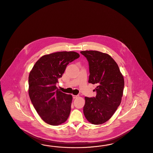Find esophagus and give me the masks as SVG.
Wrapping results in <instances>:
<instances>
[{
    "label": "esophagus",
    "instance_id": "obj_1",
    "mask_svg": "<svg viewBox=\"0 0 153 153\" xmlns=\"http://www.w3.org/2000/svg\"><path fill=\"white\" fill-rule=\"evenodd\" d=\"M73 96V98L74 99H75V98H77L78 97H79V95H72Z\"/></svg>",
    "mask_w": 153,
    "mask_h": 153
}]
</instances>
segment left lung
Segmentation results:
<instances>
[{
  "label": "left lung",
  "mask_w": 153,
  "mask_h": 153,
  "mask_svg": "<svg viewBox=\"0 0 153 153\" xmlns=\"http://www.w3.org/2000/svg\"><path fill=\"white\" fill-rule=\"evenodd\" d=\"M89 66V82L97 85L95 97H85L83 108L86 119L95 125L108 121L121 103L124 79L115 61L105 53L98 51L80 52Z\"/></svg>",
  "instance_id": "left-lung-1"
}]
</instances>
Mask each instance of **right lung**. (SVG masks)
Wrapping results in <instances>:
<instances>
[{
	"label": "right lung",
	"mask_w": 153,
	"mask_h": 153,
	"mask_svg": "<svg viewBox=\"0 0 153 153\" xmlns=\"http://www.w3.org/2000/svg\"><path fill=\"white\" fill-rule=\"evenodd\" d=\"M79 57L74 51H62L42 56L29 76V95L42 120L51 126L62 124L71 112L72 96L56 86L69 63Z\"/></svg>",
	"instance_id": "right-lung-1"
}]
</instances>
